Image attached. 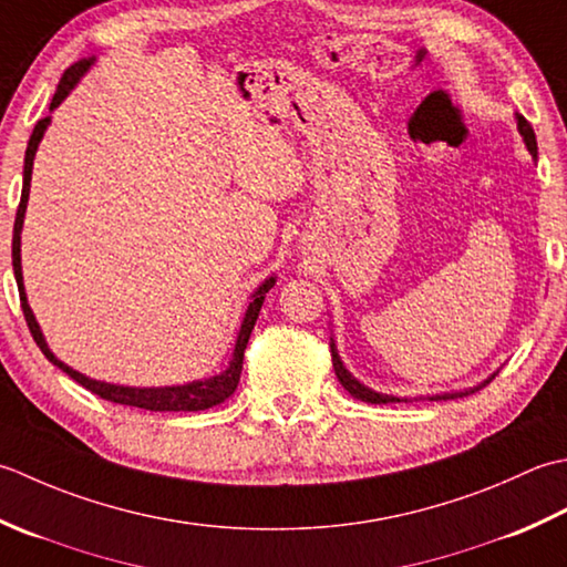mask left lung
I'll return each mask as SVG.
<instances>
[{
  "instance_id": "obj_1",
  "label": "left lung",
  "mask_w": 567,
  "mask_h": 567,
  "mask_svg": "<svg viewBox=\"0 0 567 567\" xmlns=\"http://www.w3.org/2000/svg\"><path fill=\"white\" fill-rule=\"evenodd\" d=\"M516 124H518V132H522V136H524V142H526V146H528V152L530 154H538V144H536V134H534V126L528 124V120L526 117H522V114H518L516 117ZM332 348V367H334V374H338V379H340V384L350 391V394L354 396V399H362V401H367V403H389V401H401V399H396V396H386V394H377V391H372V389H367L364 384H360V381H357L348 369L342 367V362H340V357H338V350H334V342L330 344ZM494 379V377H492ZM492 379H487L484 381V384H489ZM482 384V386H484ZM482 386H477V389H482ZM477 389H472V391H477ZM472 391H460V394H443V396H431V401H437V399H457V396H467V394H472Z\"/></svg>"
}]
</instances>
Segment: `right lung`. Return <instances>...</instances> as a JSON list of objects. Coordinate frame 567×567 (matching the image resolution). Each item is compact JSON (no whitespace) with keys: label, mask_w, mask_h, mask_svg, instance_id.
Instances as JSON below:
<instances>
[{"label":"right lung","mask_w":567,"mask_h":567,"mask_svg":"<svg viewBox=\"0 0 567 567\" xmlns=\"http://www.w3.org/2000/svg\"><path fill=\"white\" fill-rule=\"evenodd\" d=\"M95 58H90V61H80L75 65L68 68L63 73L61 83H58L55 95L51 100V110H55L61 102L65 100L68 92L75 87V83L87 68L92 65ZM51 117H43L33 126V134L29 138V146H27V158H24V188H21V200L17 207V219H14V239H11V264H14V276H17V286H19V300H21V310H24V318H27V326L33 334V340L41 348V352L45 354V360L53 362L55 367H61L63 372L75 379L80 386H85L92 394H97L100 399L112 401V403H122V406H134V409H146V411H205V409H213L217 403H223L225 399H229L235 394V389L239 384V374H241V360H245V350H247V342H249V334L254 330V322L259 318V310L264 303V296L269 293V288L274 286V276L271 279L264 281L257 293L251 296V303L247 308V316L241 320V330L237 334V344H235V354H233V362L225 369L223 374L210 377V379H203V381H193V384H183V386H164V389H134V386H114V384H105V381H95V379H87L75 369H71L68 364H63L61 360H55L53 352L49 350V344H45L43 334L39 330V322L33 318L31 308L27 303V293H24V281H21V225H24V213H27V200H29V188H31V168H33V156H37V148L41 136L45 132V126H49Z\"/></svg>","instance_id":"right-lung-1"}]
</instances>
